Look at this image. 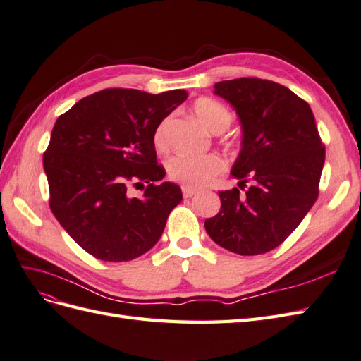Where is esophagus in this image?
Instances as JSON below:
<instances>
[{
    "mask_svg": "<svg viewBox=\"0 0 361 361\" xmlns=\"http://www.w3.org/2000/svg\"><path fill=\"white\" fill-rule=\"evenodd\" d=\"M197 192H198L197 189L189 188V186H183V197H184V198H190V197L195 195Z\"/></svg>",
    "mask_w": 361,
    "mask_h": 361,
    "instance_id": "obj_1",
    "label": "esophagus"
}]
</instances>
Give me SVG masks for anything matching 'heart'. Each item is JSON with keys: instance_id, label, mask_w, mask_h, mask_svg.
I'll return each instance as SVG.
<instances>
[{"instance_id": "1", "label": "heart", "mask_w": 361, "mask_h": 361, "mask_svg": "<svg viewBox=\"0 0 361 361\" xmlns=\"http://www.w3.org/2000/svg\"><path fill=\"white\" fill-rule=\"evenodd\" d=\"M193 113H195L200 122L214 134L226 131L233 120L232 113L223 104L209 97L198 99L193 104ZM166 131H168V120L161 122L154 134V145L160 151H164L168 147V134H166ZM224 169V161L214 154L202 157L178 154L168 161L169 177L175 181L186 184L189 188L207 186L219 173H223Z\"/></svg>"}]
</instances>
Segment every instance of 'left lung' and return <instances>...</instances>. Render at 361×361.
<instances>
[{
	"instance_id": "1",
	"label": "left lung",
	"mask_w": 361,
	"mask_h": 361,
	"mask_svg": "<svg viewBox=\"0 0 361 361\" xmlns=\"http://www.w3.org/2000/svg\"><path fill=\"white\" fill-rule=\"evenodd\" d=\"M214 92L236 109L243 147L232 168L239 189L218 192L221 210L206 219V232L228 252L262 255L316 202L325 146L310 105L281 84L241 78L218 82Z\"/></svg>"
}]
</instances>
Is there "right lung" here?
<instances>
[{"instance_id":"add662e5","label":"right lung","mask_w":361,"mask_h":361,"mask_svg":"<svg viewBox=\"0 0 361 361\" xmlns=\"http://www.w3.org/2000/svg\"><path fill=\"white\" fill-rule=\"evenodd\" d=\"M186 99L184 90L108 88L58 117L44 152L50 209L91 256L131 261L160 239L183 193L175 183H159L166 171L157 163L154 134ZM145 182L142 199L128 197L129 185Z\"/></svg>"}]
</instances>
